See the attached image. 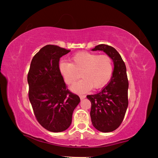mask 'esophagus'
<instances>
[{
	"label": "esophagus",
	"mask_w": 158,
	"mask_h": 158,
	"mask_svg": "<svg viewBox=\"0 0 158 158\" xmlns=\"http://www.w3.org/2000/svg\"><path fill=\"white\" fill-rule=\"evenodd\" d=\"M79 97H80V99L83 100V99H84L86 96L85 95H79Z\"/></svg>",
	"instance_id": "esophagus-1"
}]
</instances>
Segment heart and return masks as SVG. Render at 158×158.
I'll list each match as a JSON object with an SVG mask.
<instances>
[{"instance_id": "obj_1", "label": "heart", "mask_w": 158, "mask_h": 158, "mask_svg": "<svg viewBox=\"0 0 158 158\" xmlns=\"http://www.w3.org/2000/svg\"><path fill=\"white\" fill-rule=\"evenodd\" d=\"M71 63L60 62L59 71L68 85L73 84L81 73L82 79L74 84L71 89L77 93L98 89L105 86L113 71L111 58L108 55H98L89 52H81L70 58Z\"/></svg>"}]
</instances>
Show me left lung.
Here are the masks:
<instances>
[{"instance_id": "1", "label": "left lung", "mask_w": 158, "mask_h": 158, "mask_svg": "<svg viewBox=\"0 0 158 158\" xmlns=\"http://www.w3.org/2000/svg\"><path fill=\"white\" fill-rule=\"evenodd\" d=\"M97 50L105 52L113 60V75L101 91L87 98L92 104L90 117L94 127L100 132H110L121 125L125 116L128 105V80L125 63L115 48L100 44L92 49Z\"/></svg>"}]
</instances>
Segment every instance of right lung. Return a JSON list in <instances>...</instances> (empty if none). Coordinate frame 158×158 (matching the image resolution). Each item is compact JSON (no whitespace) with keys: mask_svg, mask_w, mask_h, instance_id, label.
Returning <instances> with one entry per match:
<instances>
[{"mask_svg":"<svg viewBox=\"0 0 158 158\" xmlns=\"http://www.w3.org/2000/svg\"><path fill=\"white\" fill-rule=\"evenodd\" d=\"M70 50L53 45L43 47L33 57L28 73V98L41 125L50 132L68 129L79 97L70 92L59 71L60 58Z\"/></svg>","mask_w":158,"mask_h":158,"instance_id":"1","label":"right lung"}]
</instances>
